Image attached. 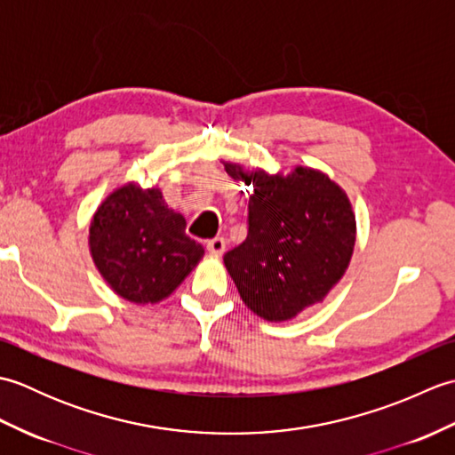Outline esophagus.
<instances>
[{
  "mask_svg": "<svg viewBox=\"0 0 455 455\" xmlns=\"http://www.w3.org/2000/svg\"><path fill=\"white\" fill-rule=\"evenodd\" d=\"M205 248H207V252H209V254H212V256H220L222 252H225V248H227V240L222 238V236L211 238V240H207Z\"/></svg>",
  "mask_w": 455,
  "mask_h": 455,
  "instance_id": "34e87169",
  "label": "esophagus"
}]
</instances>
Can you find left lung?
I'll use <instances>...</instances> for the list:
<instances>
[{
    "instance_id": "1",
    "label": "left lung",
    "mask_w": 455,
    "mask_h": 455,
    "mask_svg": "<svg viewBox=\"0 0 455 455\" xmlns=\"http://www.w3.org/2000/svg\"><path fill=\"white\" fill-rule=\"evenodd\" d=\"M227 172L254 188L248 236L225 254L244 305L282 323L321 303L354 254L355 215L346 193L326 173L303 166L287 176L236 164H227Z\"/></svg>"
}]
</instances>
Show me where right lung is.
<instances>
[{
  "label": "right lung",
  "mask_w": 455,
  "mask_h": 455,
  "mask_svg": "<svg viewBox=\"0 0 455 455\" xmlns=\"http://www.w3.org/2000/svg\"><path fill=\"white\" fill-rule=\"evenodd\" d=\"M90 252L115 293L154 305L176 291L205 250L186 235V219L166 205L158 188L131 181L95 211Z\"/></svg>",
  "instance_id": "1"
}]
</instances>
